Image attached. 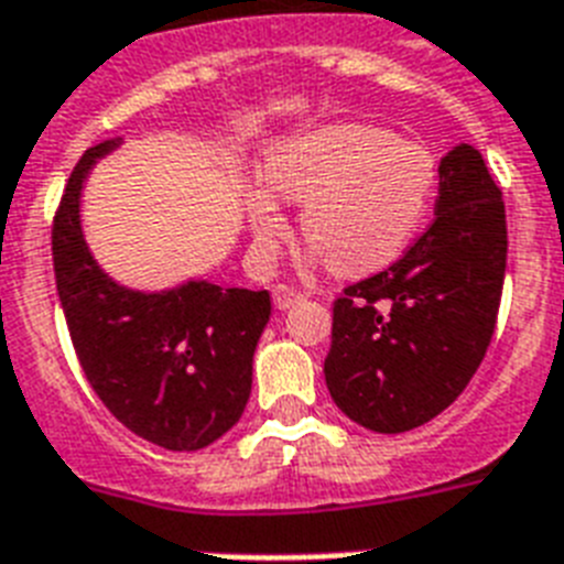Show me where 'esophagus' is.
I'll list each match as a JSON object with an SVG mask.
<instances>
[{
	"instance_id": "obj_1",
	"label": "esophagus",
	"mask_w": 564,
	"mask_h": 564,
	"mask_svg": "<svg viewBox=\"0 0 564 564\" xmlns=\"http://www.w3.org/2000/svg\"><path fill=\"white\" fill-rule=\"evenodd\" d=\"M300 300H303V294H300V291H294V288H288V285L273 288V305H276L279 311L291 308V305H296Z\"/></svg>"
}]
</instances>
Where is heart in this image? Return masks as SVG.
<instances>
[{"label":"heart","instance_id":"heart-1","mask_svg":"<svg viewBox=\"0 0 564 564\" xmlns=\"http://www.w3.org/2000/svg\"><path fill=\"white\" fill-rule=\"evenodd\" d=\"M436 160L425 145L372 124H328L276 148L264 162L267 188L247 195L259 256L288 236L276 197L303 206V236L340 276L393 264L410 247L436 195Z\"/></svg>","mask_w":564,"mask_h":564}]
</instances>
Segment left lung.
<instances>
[{
	"instance_id": "obj_1",
	"label": "left lung",
	"mask_w": 564,
	"mask_h": 564,
	"mask_svg": "<svg viewBox=\"0 0 564 564\" xmlns=\"http://www.w3.org/2000/svg\"><path fill=\"white\" fill-rule=\"evenodd\" d=\"M434 224L393 268L335 303L328 393L376 434L440 416L466 390L492 340L507 270V212L480 151L440 160Z\"/></svg>"
}]
</instances>
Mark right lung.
<instances>
[{"label": "right lung", "instance_id": "right-lung-1", "mask_svg": "<svg viewBox=\"0 0 564 564\" xmlns=\"http://www.w3.org/2000/svg\"><path fill=\"white\" fill-rule=\"evenodd\" d=\"M119 145L107 139L80 156L54 215L63 317L89 384L121 425L165 452H200L245 413L270 294L206 279L165 291L116 282L84 238L80 195L93 165Z\"/></svg>", "mask_w": 564, "mask_h": 564}]
</instances>
